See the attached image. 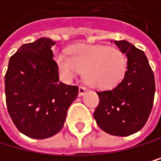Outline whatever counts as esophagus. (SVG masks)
Listing matches in <instances>:
<instances>
[{"label": "esophagus", "instance_id": "obj_1", "mask_svg": "<svg viewBox=\"0 0 161 161\" xmlns=\"http://www.w3.org/2000/svg\"><path fill=\"white\" fill-rule=\"evenodd\" d=\"M86 91H87V88H86L85 86H80V87H79V95H80V96L83 95Z\"/></svg>", "mask_w": 161, "mask_h": 161}]
</instances>
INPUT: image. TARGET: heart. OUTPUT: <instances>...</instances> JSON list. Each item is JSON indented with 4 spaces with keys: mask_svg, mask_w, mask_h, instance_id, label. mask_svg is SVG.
<instances>
[{
    "mask_svg": "<svg viewBox=\"0 0 161 161\" xmlns=\"http://www.w3.org/2000/svg\"><path fill=\"white\" fill-rule=\"evenodd\" d=\"M56 62L66 80H72L80 71H84L86 83L97 89L117 85L124 78L127 69V58L122 51L106 45H75L71 48L70 57L61 53Z\"/></svg>",
    "mask_w": 161,
    "mask_h": 161,
    "instance_id": "b5f03b06",
    "label": "heart"
}]
</instances>
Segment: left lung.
<instances>
[{"label": "left lung", "mask_w": 161, "mask_h": 161, "mask_svg": "<svg viewBox=\"0 0 161 161\" xmlns=\"http://www.w3.org/2000/svg\"><path fill=\"white\" fill-rule=\"evenodd\" d=\"M127 56L123 80L110 90L97 91L99 103L94 112L96 124L114 136H129L140 131L151 113L155 80L144 52L126 40H114Z\"/></svg>", "instance_id": "obj_1"}]
</instances>
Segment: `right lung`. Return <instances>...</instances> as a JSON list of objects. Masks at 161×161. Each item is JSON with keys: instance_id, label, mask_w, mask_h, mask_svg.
<instances>
[{"instance_id": "add662e5", "label": "right lung", "mask_w": 161, "mask_h": 161, "mask_svg": "<svg viewBox=\"0 0 161 161\" xmlns=\"http://www.w3.org/2000/svg\"><path fill=\"white\" fill-rule=\"evenodd\" d=\"M41 37L25 43L10 58L5 76L6 103L16 128L33 139H45L61 131L78 87L58 81L52 47Z\"/></svg>"}]
</instances>
